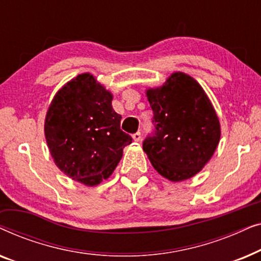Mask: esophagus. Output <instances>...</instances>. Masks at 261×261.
<instances>
[{
  "mask_svg": "<svg viewBox=\"0 0 261 261\" xmlns=\"http://www.w3.org/2000/svg\"><path fill=\"white\" fill-rule=\"evenodd\" d=\"M133 140L137 141V142L141 140V133H140V132H138V133L133 134Z\"/></svg>",
  "mask_w": 261,
  "mask_h": 261,
  "instance_id": "esophagus-1",
  "label": "esophagus"
}]
</instances>
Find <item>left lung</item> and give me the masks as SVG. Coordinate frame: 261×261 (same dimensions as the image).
Segmentation results:
<instances>
[{"label": "left lung", "mask_w": 261, "mask_h": 261, "mask_svg": "<svg viewBox=\"0 0 261 261\" xmlns=\"http://www.w3.org/2000/svg\"><path fill=\"white\" fill-rule=\"evenodd\" d=\"M146 96L155 134L142 148L160 176L171 181L190 179L220 142L221 124L208 95L195 78L178 71L162 87L146 89Z\"/></svg>", "instance_id": "left-lung-1"}]
</instances>
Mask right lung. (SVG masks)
I'll list each match as a JSON object with an SVG mask.
<instances>
[{"label": "right lung", "instance_id": "1", "mask_svg": "<svg viewBox=\"0 0 261 261\" xmlns=\"http://www.w3.org/2000/svg\"><path fill=\"white\" fill-rule=\"evenodd\" d=\"M113 94L85 72L57 91L45 117L44 132L57 167L87 187L108 179L132 144L121 130L122 116L113 109Z\"/></svg>", "mask_w": 261, "mask_h": 261}]
</instances>
